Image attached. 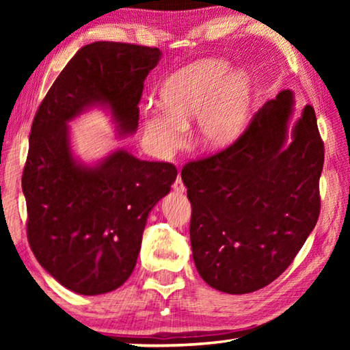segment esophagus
<instances>
[{
    "label": "esophagus",
    "mask_w": 350,
    "mask_h": 350,
    "mask_svg": "<svg viewBox=\"0 0 350 350\" xmlns=\"http://www.w3.org/2000/svg\"><path fill=\"white\" fill-rule=\"evenodd\" d=\"M173 189H174V191H177V193H183V191H185V185H183L180 176L176 177V180H174V183H173Z\"/></svg>",
    "instance_id": "1"
}]
</instances>
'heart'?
Wrapping results in <instances>:
<instances>
[{
  "mask_svg": "<svg viewBox=\"0 0 350 350\" xmlns=\"http://www.w3.org/2000/svg\"><path fill=\"white\" fill-rule=\"evenodd\" d=\"M163 106L148 105L145 128L157 154L168 157L187 140V123L199 116L198 129L206 145L232 140L244 125L250 80L230 74V64L206 58L171 74L161 86Z\"/></svg>",
  "mask_w": 350,
  "mask_h": 350,
  "instance_id": "obj_1",
  "label": "heart"
}]
</instances>
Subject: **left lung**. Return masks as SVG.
<instances>
[{
    "mask_svg": "<svg viewBox=\"0 0 350 350\" xmlns=\"http://www.w3.org/2000/svg\"><path fill=\"white\" fill-rule=\"evenodd\" d=\"M292 112V91H281L232 145L182 168L194 264L213 288L269 286L315 228L324 144L310 105L287 139Z\"/></svg>",
    "mask_w": 350,
    "mask_h": 350,
    "instance_id": "8db88e82",
    "label": "left lung"
}]
</instances>
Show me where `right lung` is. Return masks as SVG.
<instances>
[{
  "label": "right lung",
  "mask_w": 350,
  "mask_h": 350,
  "mask_svg": "<svg viewBox=\"0 0 350 350\" xmlns=\"http://www.w3.org/2000/svg\"><path fill=\"white\" fill-rule=\"evenodd\" d=\"M161 55L157 47L139 44H86L33 117L21 177L27 241L41 267L75 293H108L131 276L146 217L170 193L177 170L125 150L86 167L70 151L68 122L105 105L118 134H134L144 81Z\"/></svg>",
  "instance_id": "1"
}]
</instances>
